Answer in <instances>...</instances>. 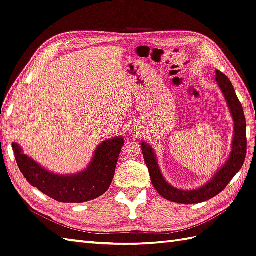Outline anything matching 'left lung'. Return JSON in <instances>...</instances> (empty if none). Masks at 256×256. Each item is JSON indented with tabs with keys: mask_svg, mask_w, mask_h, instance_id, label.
I'll list each match as a JSON object with an SVG mask.
<instances>
[{
	"mask_svg": "<svg viewBox=\"0 0 256 256\" xmlns=\"http://www.w3.org/2000/svg\"><path fill=\"white\" fill-rule=\"evenodd\" d=\"M216 80L223 94L228 107L230 109L234 122V132L232 140V151L226 162L218 169L214 176L206 184L194 190H181L171 186L166 181L158 164V159L154 148L146 142H142V150L144 162L149 170L150 179L154 189L164 199L182 204H194L212 199L222 192L233 176L242 168L246 157V122H245L243 107L234 90L230 80L223 72H216Z\"/></svg>",
	"mask_w": 256,
	"mask_h": 256,
	"instance_id": "left-lung-1",
	"label": "left lung"
}]
</instances>
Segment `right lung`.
I'll list each match as a JSON object with an SVG mask.
<instances>
[{
  "label": "right lung",
  "instance_id": "obj_1",
  "mask_svg": "<svg viewBox=\"0 0 256 256\" xmlns=\"http://www.w3.org/2000/svg\"><path fill=\"white\" fill-rule=\"evenodd\" d=\"M124 139L114 137L98 146L87 168L75 174H57L24 154L20 144L12 147L18 168L28 184L62 203H82L96 199L109 189Z\"/></svg>",
  "mask_w": 256,
  "mask_h": 256
}]
</instances>
